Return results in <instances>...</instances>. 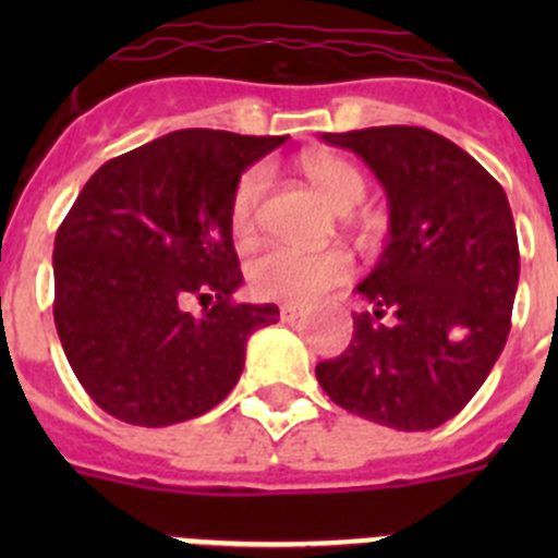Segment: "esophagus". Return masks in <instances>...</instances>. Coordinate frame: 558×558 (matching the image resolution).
I'll return each mask as SVG.
<instances>
[{"label":"esophagus","mask_w":558,"mask_h":558,"mask_svg":"<svg viewBox=\"0 0 558 558\" xmlns=\"http://www.w3.org/2000/svg\"><path fill=\"white\" fill-rule=\"evenodd\" d=\"M304 315V307H299V304H282L279 307V318L282 322H295V318H302Z\"/></svg>","instance_id":"obj_1"}]
</instances>
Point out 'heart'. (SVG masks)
Returning <instances> with one entry per match:
<instances>
[{
    "label": "heart",
    "mask_w": 558,
    "mask_h": 558,
    "mask_svg": "<svg viewBox=\"0 0 558 558\" xmlns=\"http://www.w3.org/2000/svg\"><path fill=\"white\" fill-rule=\"evenodd\" d=\"M302 170L324 198L338 211H352L366 198V179L354 165L332 153H307L302 156ZM270 184V170L254 165L240 175L231 192L229 220L234 234H248L256 226V215L263 206ZM352 276V256L340 248L302 251L290 245H268L248 263V284L254 295L270 302L307 304L327 290L338 288Z\"/></svg>",
    "instance_id": "1"
}]
</instances>
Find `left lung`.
Returning a JSON list of instances; mask_svg holds the SVG:
<instances>
[{
    "label": "left lung",
    "mask_w": 558,
    "mask_h": 558,
    "mask_svg": "<svg viewBox=\"0 0 558 558\" xmlns=\"http://www.w3.org/2000/svg\"><path fill=\"white\" fill-rule=\"evenodd\" d=\"M372 167L388 195V243L357 293L340 357L315 366L335 405L393 427L433 430L456 416L500 357L520 248L502 186L456 142L413 125L324 133ZM388 312L391 325L374 317Z\"/></svg>",
    "instance_id": "1"
}]
</instances>
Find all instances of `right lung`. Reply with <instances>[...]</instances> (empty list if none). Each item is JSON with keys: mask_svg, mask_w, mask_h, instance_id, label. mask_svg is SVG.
Listing matches in <instances>:
<instances>
[{"mask_svg": "<svg viewBox=\"0 0 558 558\" xmlns=\"http://www.w3.org/2000/svg\"><path fill=\"white\" fill-rule=\"evenodd\" d=\"M288 136L172 131L106 161L56 234V329L86 393L140 427L223 402L276 304H236L231 192ZM198 298L201 314L185 304Z\"/></svg>", "mask_w": 558, "mask_h": 558, "instance_id": "obj_1", "label": "right lung"}]
</instances>
